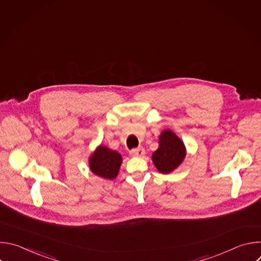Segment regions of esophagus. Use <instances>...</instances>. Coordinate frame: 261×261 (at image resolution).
Here are the masks:
<instances>
[{
  "label": "esophagus",
  "instance_id": "34e87169",
  "mask_svg": "<svg viewBox=\"0 0 261 261\" xmlns=\"http://www.w3.org/2000/svg\"><path fill=\"white\" fill-rule=\"evenodd\" d=\"M130 155L133 157H142L144 155V150L142 147L133 148V150L130 151Z\"/></svg>",
  "mask_w": 261,
  "mask_h": 261
}]
</instances>
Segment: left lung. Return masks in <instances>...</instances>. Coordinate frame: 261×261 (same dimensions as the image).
I'll return each instance as SVG.
<instances>
[{"label":"left lung","instance_id":"1","mask_svg":"<svg viewBox=\"0 0 261 261\" xmlns=\"http://www.w3.org/2000/svg\"><path fill=\"white\" fill-rule=\"evenodd\" d=\"M186 156L182 141L170 130L161 133L159 147L153 154V162L162 173H169L175 169Z\"/></svg>","mask_w":261,"mask_h":261}]
</instances>
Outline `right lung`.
I'll return each instance as SVG.
<instances>
[{
  "label": "right lung",
  "mask_w": 261,
  "mask_h": 261,
  "mask_svg": "<svg viewBox=\"0 0 261 261\" xmlns=\"http://www.w3.org/2000/svg\"><path fill=\"white\" fill-rule=\"evenodd\" d=\"M122 156L110 148L100 145L90 159L91 170L104 178L113 179L118 175Z\"/></svg>",
  "instance_id": "add662e5"
}]
</instances>
